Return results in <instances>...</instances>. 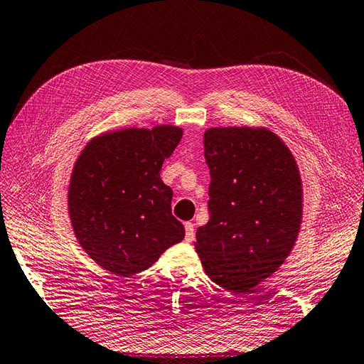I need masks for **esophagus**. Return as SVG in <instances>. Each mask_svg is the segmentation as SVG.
I'll list each match as a JSON object with an SVG mask.
<instances>
[{
  "label": "esophagus",
  "mask_w": 364,
  "mask_h": 364,
  "mask_svg": "<svg viewBox=\"0 0 364 364\" xmlns=\"http://www.w3.org/2000/svg\"><path fill=\"white\" fill-rule=\"evenodd\" d=\"M193 239H194V224L187 223L185 224V241L191 242Z\"/></svg>",
  "instance_id": "esophagus-1"
}]
</instances>
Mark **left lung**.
<instances>
[{"label": "left lung", "instance_id": "obj_1", "mask_svg": "<svg viewBox=\"0 0 364 364\" xmlns=\"http://www.w3.org/2000/svg\"><path fill=\"white\" fill-rule=\"evenodd\" d=\"M210 219L196 232V252L213 282L245 294L272 277L294 249L303 218L295 157L267 128H210Z\"/></svg>", "mask_w": 364, "mask_h": 364}]
</instances>
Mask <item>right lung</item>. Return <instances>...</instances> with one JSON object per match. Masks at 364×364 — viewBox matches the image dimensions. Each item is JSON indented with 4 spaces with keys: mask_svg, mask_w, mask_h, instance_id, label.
I'll list each match as a JSON object with an SVG mask.
<instances>
[{
    "mask_svg": "<svg viewBox=\"0 0 364 364\" xmlns=\"http://www.w3.org/2000/svg\"><path fill=\"white\" fill-rule=\"evenodd\" d=\"M183 131L123 128L87 141L70 174L68 210L78 244L122 278L146 270L185 228L171 215L173 190L161 179Z\"/></svg>",
    "mask_w": 364,
    "mask_h": 364,
    "instance_id": "right-lung-1",
    "label": "right lung"
}]
</instances>
